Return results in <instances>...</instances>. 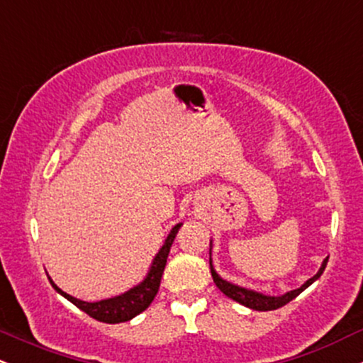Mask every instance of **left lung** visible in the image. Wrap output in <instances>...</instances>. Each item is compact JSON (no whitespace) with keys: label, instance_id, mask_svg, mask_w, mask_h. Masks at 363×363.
I'll return each mask as SVG.
<instances>
[{"label":"left lung","instance_id":"obj_1","mask_svg":"<svg viewBox=\"0 0 363 363\" xmlns=\"http://www.w3.org/2000/svg\"><path fill=\"white\" fill-rule=\"evenodd\" d=\"M326 264H328V257L323 261V266L319 268V272L315 273L311 280H307L306 283H303L301 289L286 291V294L281 295V297H269V295H262V294H259V291L242 289V286L232 285L230 281H225L223 278H220L218 274H216V272L213 269V264H211V257H210L211 277H213L215 285L218 286L220 291H223V294L227 295L228 298H232V301L242 303V306L249 307V309H254V311H274V309H280V307L285 306V303H289L290 301H294V298L297 297V295H301L302 291L307 289V286L312 285V283L318 280L320 274H323L324 268H326Z\"/></svg>","mask_w":363,"mask_h":363}]
</instances>
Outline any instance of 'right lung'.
I'll return each mask as SVG.
<instances>
[{
	"mask_svg": "<svg viewBox=\"0 0 363 363\" xmlns=\"http://www.w3.org/2000/svg\"><path fill=\"white\" fill-rule=\"evenodd\" d=\"M181 225L182 223H177L176 227L170 230V234L167 235V239H165L164 245H162V249L158 251L155 259L152 262V268H150L147 278H145L140 285H136L135 289L128 290L126 294L118 295V297L107 298V301H101V302H83L72 297V295H68L66 291H62L60 286H56V283H54L51 278H49V281H51L54 290L60 291L62 297L68 298V301L74 303L78 309L85 312V314H89L90 318L101 320V323L118 324V323H124V320L133 319L135 315H138L140 312L147 309L150 303L153 302V298H155L158 286H160L162 274H164L165 264H167L169 251L170 247H172V242L174 239H176V234L179 228H181Z\"/></svg>",
	"mask_w": 363,
	"mask_h": 363,
	"instance_id": "1",
	"label": "right lung"
}]
</instances>
